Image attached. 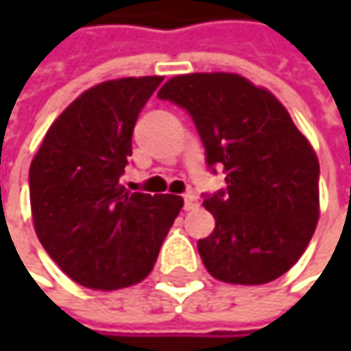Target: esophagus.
Returning <instances> with one entry per match:
<instances>
[{
  "label": "esophagus",
  "instance_id": "34e87169",
  "mask_svg": "<svg viewBox=\"0 0 351 351\" xmlns=\"http://www.w3.org/2000/svg\"><path fill=\"white\" fill-rule=\"evenodd\" d=\"M182 199H184V209H186V211H193V209L199 207V201H197V197H195L193 193L182 195Z\"/></svg>",
  "mask_w": 351,
  "mask_h": 351
}]
</instances>
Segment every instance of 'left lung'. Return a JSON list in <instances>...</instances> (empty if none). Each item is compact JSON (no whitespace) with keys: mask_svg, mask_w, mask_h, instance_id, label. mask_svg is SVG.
Returning a JSON list of instances; mask_svg holds the SVG:
<instances>
[{"mask_svg":"<svg viewBox=\"0 0 351 351\" xmlns=\"http://www.w3.org/2000/svg\"><path fill=\"white\" fill-rule=\"evenodd\" d=\"M186 109L211 173L226 189L203 195L215 230L197 242L211 276L264 285L309 245L319 219V160L285 106L234 73L178 75L158 91Z\"/></svg>","mask_w":351,"mask_h":351,"instance_id":"left-lung-1","label":"left lung"}]
</instances>
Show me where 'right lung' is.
I'll return each mask as SVG.
<instances>
[{"instance_id": "add662e5", "label": "right lung", "mask_w": 351, "mask_h": 351, "mask_svg": "<svg viewBox=\"0 0 351 351\" xmlns=\"http://www.w3.org/2000/svg\"><path fill=\"white\" fill-rule=\"evenodd\" d=\"M160 83L128 77L91 87L56 117L30 165L36 236L87 289L144 280L182 207L176 195L130 193L121 184L136 119Z\"/></svg>"}]
</instances>
